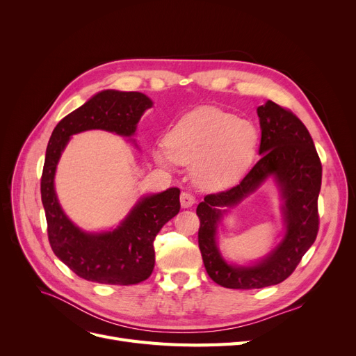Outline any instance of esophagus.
Here are the masks:
<instances>
[{
    "instance_id": "obj_1",
    "label": "esophagus",
    "mask_w": 356,
    "mask_h": 356,
    "mask_svg": "<svg viewBox=\"0 0 356 356\" xmlns=\"http://www.w3.org/2000/svg\"><path fill=\"white\" fill-rule=\"evenodd\" d=\"M193 203H195V197H193L192 193L183 192V193L180 195V204H181V208H191Z\"/></svg>"
}]
</instances>
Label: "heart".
<instances>
[{
	"label": "heart",
	"instance_id": "1",
	"mask_svg": "<svg viewBox=\"0 0 356 356\" xmlns=\"http://www.w3.org/2000/svg\"><path fill=\"white\" fill-rule=\"evenodd\" d=\"M258 144L252 122L215 106H200L168 131L165 144L153 149L159 163L193 164L195 180L222 189L247 173Z\"/></svg>",
	"mask_w": 356,
	"mask_h": 356
}]
</instances>
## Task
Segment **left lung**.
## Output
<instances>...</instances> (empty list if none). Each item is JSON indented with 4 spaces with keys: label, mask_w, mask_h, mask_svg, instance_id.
Segmentation results:
<instances>
[{
    "label": "left lung",
    "mask_w": 356,
    "mask_h": 356,
    "mask_svg": "<svg viewBox=\"0 0 356 356\" xmlns=\"http://www.w3.org/2000/svg\"><path fill=\"white\" fill-rule=\"evenodd\" d=\"M261 125V159L234 188L211 193L197 204L199 248L213 282L227 289L251 290L284 282L296 270L319 231L317 197L322 184V163L305 124L287 108L267 101L257 108ZM274 177L284 197L285 239L252 268L231 266L216 245L220 207H232Z\"/></svg>",
    "instance_id": "8db88e82"
}]
</instances>
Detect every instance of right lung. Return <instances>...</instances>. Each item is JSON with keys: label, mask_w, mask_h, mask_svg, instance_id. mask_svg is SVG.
<instances>
[{"label": "right lung", "mask_w": 356, "mask_h": 356, "mask_svg": "<svg viewBox=\"0 0 356 356\" xmlns=\"http://www.w3.org/2000/svg\"><path fill=\"white\" fill-rule=\"evenodd\" d=\"M152 105V99L140 92L102 90L66 115L49 140L40 183L49 242L56 257L88 282L131 286L152 275L154 238L164 223L179 213L180 191L172 188L145 196L114 231L88 234L74 227L60 208L54 192L56 165L70 136L105 129L131 137Z\"/></svg>", "instance_id": "1"}]
</instances>
